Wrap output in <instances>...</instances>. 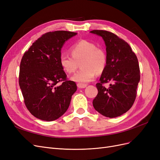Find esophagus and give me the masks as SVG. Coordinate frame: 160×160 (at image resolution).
Segmentation results:
<instances>
[{"instance_id":"34e87169","label":"esophagus","mask_w":160,"mask_h":160,"mask_svg":"<svg viewBox=\"0 0 160 160\" xmlns=\"http://www.w3.org/2000/svg\"><path fill=\"white\" fill-rule=\"evenodd\" d=\"M77 87H78L80 89H83V88H85L87 87V85L86 84H81V83H78L77 84Z\"/></svg>"}]
</instances>
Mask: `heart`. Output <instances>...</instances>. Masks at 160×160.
<instances>
[{"mask_svg": "<svg viewBox=\"0 0 160 160\" xmlns=\"http://www.w3.org/2000/svg\"><path fill=\"white\" fill-rule=\"evenodd\" d=\"M70 51L71 55L61 53L59 63L67 73L71 74L78 68L81 62V69L71 77V79L77 83H89L94 79L96 72H102L107 65L105 52L92 42L81 40L71 47Z\"/></svg>", "mask_w": 160, "mask_h": 160, "instance_id": "1", "label": "heart"}]
</instances>
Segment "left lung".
Wrapping results in <instances>:
<instances>
[{
  "instance_id": "left-lung-1",
  "label": "left lung",
  "mask_w": 160,
  "mask_h": 160,
  "mask_svg": "<svg viewBox=\"0 0 160 160\" xmlns=\"http://www.w3.org/2000/svg\"><path fill=\"white\" fill-rule=\"evenodd\" d=\"M90 32L103 38L107 52V65L96 84L98 93L93 105L105 117H118L132 107L136 98L140 80L138 58L128 43L114 33L103 30ZM109 82L110 86L106 88L104 84Z\"/></svg>"
}]
</instances>
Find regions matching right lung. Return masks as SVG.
<instances>
[{"mask_svg": "<svg viewBox=\"0 0 160 160\" xmlns=\"http://www.w3.org/2000/svg\"><path fill=\"white\" fill-rule=\"evenodd\" d=\"M76 35L66 31L46 32L22 57L19 85L27 109L38 119L51 122L60 118L77 91L75 82L67 80L59 63L64 42Z\"/></svg>", "mask_w": 160, "mask_h": 160, "instance_id": "obj_1", "label": "right lung"}]
</instances>
